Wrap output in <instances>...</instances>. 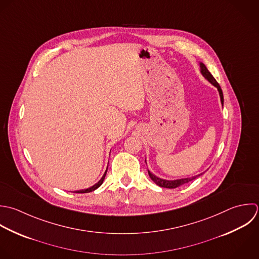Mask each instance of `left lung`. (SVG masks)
Here are the masks:
<instances>
[{"mask_svg": "<svg viewBox=\"0 0 259 259\" xmlns=\"http://www.w3.org/2000/svg\"><path fill=\"white\" fill-rule=\"evenodd\" d=\"M199 64H200V71H201L202 75H203L209 82H211L214 87L217 88V90H218V92H219V95H220L221 104H222V106H223V104H224V97H223V92H222L221 87L219 85V83L217 82V80L214 78V76L211 74V72L208 70V68L206 67V65H205L203 62H199ZM145 162H146V160H145ZM204 172H205V171H204ZM204 172L199 174V175L194 176V177H191V178H185V179H179V180H163V179H160V178L154 176L152 172H150V171L148 170V175H149L150 179H151L157 186H159V187H161V188H166V189H176V188H178V187H181V186H183V185H185V184H187V183H190V182L194 181L195 179L199 178V177L202 176Z\"/></svg>", "mask_w": 259, "mask_h": 259, "instance_id": "obj_1", "label": "left lung"}]
</instances>
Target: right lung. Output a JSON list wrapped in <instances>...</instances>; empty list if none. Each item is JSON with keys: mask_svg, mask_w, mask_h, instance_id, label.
I'll return each instance as SVG.
<instances>
[{"mask_svg": "<svg viewBox=\"0 0 259 259\" xmlns=\"http://www.w3.org/2000/svg\"><path fill=\"white\" fill-rule=\"evenodd\" d=\"M107 170H108V167H107V169H106V171H105V174H104V176L102 177V179L96 184V185H94L93 187H91V188H88V189H84V190H79V191H75L74 193H76V194H84V193H91V192H93V191H95V190H97L102 184H103V182H104V180H105V177H106V174H107Z\"/></svg>", "mask_w": 259, "mask_h": 259, "instance_id": "right-lung-1", "label": "right lung"}]
</instances>
